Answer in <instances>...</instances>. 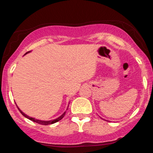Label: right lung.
<instances>
[{"mask_svg": "<svg viewBox=\"0 0 153 153\" xmlns=\"http://www.w3.org/2000/svg\"><path fill=\"white\" fill-rule=\"evenodd\" d=\"M31 52V51H29V52H27L25 54L29 53V52ZM25 54H24V55H25ZM16 106H17V108H18V109L19 110V111H20L21 113H22V114L24 116V117H25L26 118L29 119V120H31V121H32V122L38 123V124H42V125H49V124H54V123H56V122H59V120H61V119H62L63 117H64V116L65 115V113H66V111H65L62 115L59 116V117H57V118H56V119H52V120H47V121L40 120V119H35V118H33V117H29V116L26 115V114H24V112H23L19 108L17 105H16ZM68 108H67V110H68Z\"/></svg>", "mask_w": 153, "mask_h": 153, "instance_id": "add662e5", "label": "right lung"}]
</instances>
